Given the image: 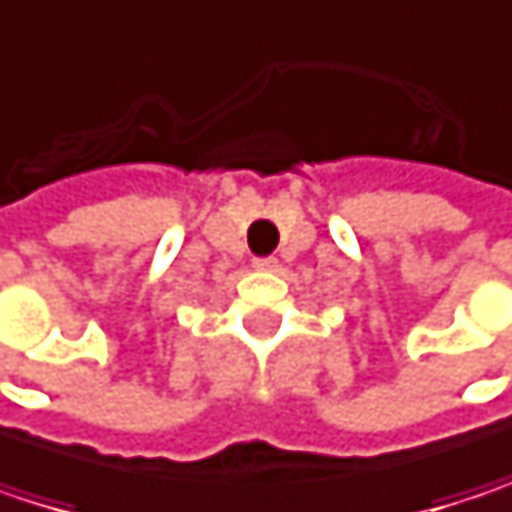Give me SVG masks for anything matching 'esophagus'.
Masks as SVG:
<instances>
[{
	"instance_id": "1",
	"label": "esophagus",
	"mask_w": 512,
	"mask_h": 512,
	"mask_svg": "<svg viewBox=\"0 0 512 512\" xmlns=\"http://www.w3.org/2000/svg\"><path fill=\"white\" fill-rule=\"evenodd\" d=\"M275 266H278V260H275V257H255V269L269 272V269H275Z\"/></svg>"
}]
</instances>
